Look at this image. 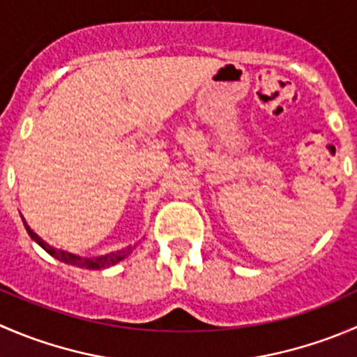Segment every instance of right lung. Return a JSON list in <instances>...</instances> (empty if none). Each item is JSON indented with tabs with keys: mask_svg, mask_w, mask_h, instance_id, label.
Segmentation results:
<instances>
[{
	"mask_svg": "<svg viewBox=\"0 0 357 357\" xmlns=\"http://www.w3.org/2000/svg\"><path fill=\"white\" fill-rule=\"evenodd\" d=\"M24 227H26L27 234L31 235V238H34V241H36L38 244H40L41 248H43L45 251L48 252V255H52V256H54V258L61 259V261L69 263V265L79 266V268H91V271H99V268H106V266H112V265H115V263L122 261V259L126 258V256L129 255V252L134 249L132 245H129V248L122 249V251L109 252V255L98 256V258H82V256L71 255V252L61 251V249H55V248H52V245H48L47 242L43 241V238L38 237V235L34 234V231L31 230L29 227H27L26 221H24Z\"/></svg>",
	"mask_w": 357,
	"mask_h": 357,
	"instance_id": "add662e5",
	"label": "right lung"
}]
</instances>
